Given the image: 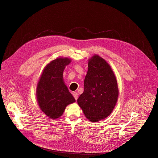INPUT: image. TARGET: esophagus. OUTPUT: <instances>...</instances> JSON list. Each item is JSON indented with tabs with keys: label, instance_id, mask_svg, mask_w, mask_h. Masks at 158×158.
Returning <instances> with one entry per match:
<instances>
[{
	"label": "esophagus",
	"instance_id": "1",
	"mask_svg": "<svg viewBox=\"0 0 158 158\" xmlns=\"http://www.w3.org/2000/svg\"><path fill=\"white\" fill-rule=\"evenodd\" d=\"M73 97H74V98H75L76 100H77V98H78V94H77V93H73Z\"/></svg>",
	"mask_w": 158,
	"mask_h": 158
}]
</instances>
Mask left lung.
<instances>
[{"instance_id": "obj_1", "label": "left lung", "mask_w": 158, "mask_h": 158, "mask_svg": "<svg viewBox=\"0 0 158 158\" xmlns=\"http://www.w3.org/2000/svg\"><path fill=\"white\" fill-rule=\"evenodd\" d=\"M88 66L84 91L77 102L89 121L99 122L107 118L115 106L118 84L111 67L99 55L89 58Z\"/></svg>"}]
</instances>
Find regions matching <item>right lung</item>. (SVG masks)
<instances>
[{
  "instance_id": "add662e5",
  "label": "right lung",
  "mask_w": 158,
  "mask_h": 158,
  "mask_svg": "<svg viewBox=\"0 0 158 158\" xmlns=\"http://www.w3.org/2000/svg\"><path fill=\"white\" fill-rule=\"evenodd\" d=\"M60 57L47 64L36 85L37 102L40 109L51 119L61 117L66 106L76 102L63 79V72L71 62Z\"/></svg>"
}]
</instances>
